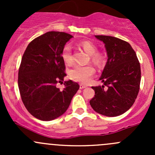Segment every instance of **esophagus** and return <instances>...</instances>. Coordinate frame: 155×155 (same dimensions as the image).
Wrapping results in <instances>:
<instances>
[{
  "instance_id": "34e87169",
  "label": "esophagus",
  "mask_w": 155,
  "mask_h": 155,
  "mask_svg": "<svg viewBox=\"0 0 155 155\" xmlns=\"http://www.w3.org/2000/svg\"><path fill=\"white\" fill-rule=\"evenodd\" d=\"M87 86L86 85H82V84H80V85H79V87H80V89H83V88H85V87H86Z\"/></svg>"
}]
</instances>
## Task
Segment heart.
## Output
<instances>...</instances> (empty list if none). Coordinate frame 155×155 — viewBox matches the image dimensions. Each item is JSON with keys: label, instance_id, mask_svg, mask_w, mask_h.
I'll return each mask as SVG.
<instances>
[{"label": "heart", "instance_id": "heart-1", "mask_svg": "<svg viewBox=\"0 0 155 155\" xmlns=\"http://www.w3.org/2000/svg\"><path fill=\"white\" fill-rule=\"evenodd\" d=\"M79 46L82 47L85 51L91 55L92 62L97 66L101 67L104 64V56L97 52V48L92 42L89 40H82L79 43ZM61 58L64 62L67 64H70L73 62L71 46L69 44L65 45L61 51ZM95 73V70L91 65H76L70 70V76L72 79L79 81L83 83H86L90 80L91 77Z\"/></svg>", "mask_w": 155, "mask_h": 155}]
</instances>
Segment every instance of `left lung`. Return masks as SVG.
<instances>
[{"label": "left lung", "instance_id": "8db88e82", "mask_svg": "<svg viewBox=\"0 0 155 155\" xmlns=\"http://www.w3.org/2000/svg\"><path fill=\"white\" fill-rule=\"evenodd\" d=\"M95 37L105 44L108 59L100 78L104 85L92 87L95 94L90 104L97 113L118 116L127 112L137 99L141 80L140 62L127 42L111 36Z\"/></svg>", "mask_w": 155, "mask_h": 155}]
</instances>
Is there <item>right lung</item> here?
Segmentation results:
<instances>
[{
	"label": "right lung",
	"instance_id": "right-lung-1",
	"mask_svg": "<svg viewBox=\"0 0 155 155\" xmlns=\"http://www.w3.org/2000/svg\"><path fill=\"white\" fill-rule=\"evenodd\" d=\"M72 37L49 31L33 40L23 54L18 88L25 107L37 119L51 121L63 115L79 90V84L71 80L64 82L62 91L56 87L67 76L61 51Z\"/></svg>",
	"mask_w": 155,
	"mask_h": 155
}]
</instances>
